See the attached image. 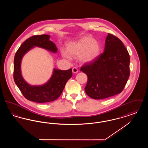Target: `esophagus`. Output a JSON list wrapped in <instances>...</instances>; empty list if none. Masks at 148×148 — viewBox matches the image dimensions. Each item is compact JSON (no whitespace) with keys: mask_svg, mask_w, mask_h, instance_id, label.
Wrapping results in <instances>:
<instances>
[{"mask_svg":"<svg viewBox=\"0 0 148 148\" xmlns=\"http://www.w3.org/2000/svg\"><path fill=\"white\" fill-rule=\"evenodd\" d=\"M72 71H73V73H77V72H78V70H77V68L74 67V68L72 69Z\"/></svg>","mask_w":148,"mask_h":148,"instance_id":"obj_1","label":"esophagus"}]
</instances>
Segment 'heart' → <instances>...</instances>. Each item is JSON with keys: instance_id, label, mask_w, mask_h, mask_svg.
<instances>
[{"instance_id": "b5f03b06", "label": "heart", "mask_w": 148, "mask_h": 148, "mask_svg": "<svg viewBox=\"0 0 148 148\" xmlns=\"http://www.w3.org/2000/svg\"><path fill=\"white\" fill-rule=\"evenodd\" d=\"M66 49L61 50L63 57L70 60L71 56H79L80 62L84 64L94 62L101 53L100 44L89 36H84L77 40L67 42Z\"/></svg>"}]
</instances>
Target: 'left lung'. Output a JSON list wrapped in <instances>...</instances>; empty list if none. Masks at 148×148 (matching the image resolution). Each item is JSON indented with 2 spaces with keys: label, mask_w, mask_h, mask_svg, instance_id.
Here are the masks:
<instances>
[{
  "label": "left lung",
  "mask_w": 148,
  "mask_h": 148,
  "mask_svg": "<svg viewBox=\"0 0 148 148\" xmlns=\"http://www.w3.org/2000/svg\"><path fill=\"white\" fill-rule=\"evenodd\" d=\"M104 51L81 68L88 77L85 92L94 99H106L123 91L130 75V56L123 42L108 34Z\"/></svg>",
  "instance_id": "1"
}]
</instances>
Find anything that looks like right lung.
Segmentation results:
<instances>
[{
  "mask_svg": "<svg viewBox=\"0 0 148 148\" xmlns=\"http://www.w3.org/2000/svg\"><path fill=\"white\" fill-rule=\"evenodd\" d=\"M50 36L47 34L34 35L27 39L17 50L14 60V80L15 84L24 97L36 103H48L56 100L62 92L68 80L73 74L71 69L62 71L54 68L49 79L42 85L29 84L22 76L21 64L23 56L34 47L47 50L56 53L58 48L54 42L50 40Z\"/></svg>",
  "mask_w": 148,
  "mask_h": 148,
  "instance_id": "add662e5",
  "label": "right lung"
}]
</instances>
